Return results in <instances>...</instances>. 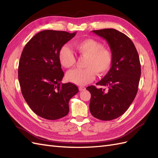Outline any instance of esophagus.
Masks as SVG:
<instances>
[{"instance_id":"esophagus-1","label":"esophagus","mask_w":158,"mask_h":158,"mask_svg":"<svg viewBox=\"0 0 158 158\" xmlns=\"http://www.w3.org/2000/svg\"><path fill=\"white\" fill-rule=\"evenodd\" d=\"M85 89V87H83V86H80L79 87V90L80 91H84Z\"/></svg>"}]
</instances>
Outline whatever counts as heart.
Returning <instances> with one entry per match:
<instances>
[{
    "label": "heart",
    "mask_w": 158,
    "mask_h": 158,
    "mask_svg": "<svg viewBox=\"0 0 158 158\" xmlns=\"http://www.w3.org/2000/svg\"><path fill=\"white\" fill-rule=\"evenodd\" d=\"M74 47L78 55L86 57L84 69H74L66 74L69 82L78 85H86L94 80L95 73L98 76L106 74L111 69L113 55L108 49L93 39H85L76 42ZM59 60L61 66L65 69L73 66L76 63L74 52L67 45L60 47L59 51Z\"/></svg>",
    "instance_id": "obj_1"
}]
</instances>
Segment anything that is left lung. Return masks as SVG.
<instances>
[{
    "label": "left lung",
    "mask_w": 158,
    "mask_h": 158,
    "mask_svg": "<svg viewBox=\"0 0 158 158\" xmlns=\"http://www.w3.org/2000/svg\"><path fill=\"white\" fill-rule=\"evenodd\" d=\"M105 39L111 49L113 63L108 73L96 85L86 88L91 94L89 111L102 121L121 116L135 99L141 75L139 56L131 40L114 29L92 31Z\"/></svg>",
    "instance_id": "8db88e82"
}]
</instances>
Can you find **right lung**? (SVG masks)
<instances>
[{
	"instance_id": "add662e5",
	"label": "right lung",
	"mask_w": 158,
	"mask_h": 158,
	"mask_svg": "<svg viewBox=\"0 0 158 158\" xmlns=\"http://www.w3.org/2000/svg\"><path fill=\"white\" fill-rule=\"evenodd\" d=\"M44 30L27 43L18 66V80L27 105L38 116L56 120L69 112V102L78 92L72 83L61 84L64 73L59 60L60 47L76 35Z\"/></svg>"
}]
</instances>
